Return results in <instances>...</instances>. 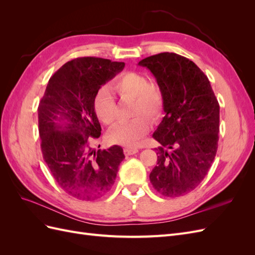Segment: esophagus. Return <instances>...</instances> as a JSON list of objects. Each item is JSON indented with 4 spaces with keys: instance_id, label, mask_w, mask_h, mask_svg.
<instances>
[{
    "instance_id": "obj_1",
    "label": "esophagus",
    "mask_w": 255,
    "mask_h": 255,
    "mask_svg": "<svg viewBox=\"0 0 255 255\" xmlns=\"http://www.w3.org/2000/svg\"><path fill=\"white\" fill-rule=\"evenodd\" d=\"M137 152H138V149L134 148V146H128V148H125L126 155H133V154H135Z\"/></svg>"
}]
</instances>
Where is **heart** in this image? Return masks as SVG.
Wrapping results in <instances>:
<instances>
[{
	"mask_svg": "<svg viewBox=\"0 0 255 255\" xmlns=\"http://www.w3.org/2000/svg\"><path fill=\"white\" fill-rule=\"evenodd\" d=\"M111 88L122 101L133 100L130 116L134 118L111 129L109 140L116 144L135 145L149 132L147 119L155 122L163 114V92L157 84L149 82L144 74L134 71L117 76ZM94 107L97 117L105 126H113L117 120V104L109 89L102 88L98 91Z\"/></svg>",
	"mask_w": 255,
	"mask_h": 255,
	"instance_id": "heart-1",
	"label": "heart"
}]
</instances>
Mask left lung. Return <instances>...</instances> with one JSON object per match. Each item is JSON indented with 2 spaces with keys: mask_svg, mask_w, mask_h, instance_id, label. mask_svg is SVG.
I'll return each mask as SVG.
<instances>
[{
  "mask_svg": "<svg viewBox=\"0 0 255 255\" xmlns=\"http://www.w3.org/2000/svg\"><path fill=\"white\" fill-rule=\"evenodd\" d=\"M138 65L155 76L166 113L153 134L160 146L150 182L165 197L184 196L204 180L217 153L219 103L207 76L186 57L165 52Z\"/></svg>",
  "mask_w": 255,
  "mask_h": 255,
  "instance_id": "left-lung-1",
  "label": "left lung"
}]
</instances>
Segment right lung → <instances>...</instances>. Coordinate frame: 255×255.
<instances>
[{
	"instance_id": "add662e5",
	"label": "right lung",
	"mask_w": 255,
	"mask_h": 255,
	"mask_svg": "<svg viewBox=\"0 0 255 255\" xmlns=\"http://www.w3.org/2000/svg\"><path fill=\"white\" fill-rule=\"evenodd\" d=\"M125 63L79 57L49 80L38 106L42 156L58 186L70 196L94 201L109 192L125 158L120 145L94 150L101 135L94 101L99 89L123 70Z\"/></svg>"
}]
</instances>
